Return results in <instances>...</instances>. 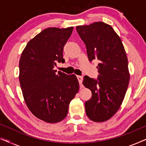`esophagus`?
I'll return each instance as SVG.
<instances>
[{"label":"esophagus","mask_w":146,"mask_h":146,"mask_svg":"<svg viewBox=\"0 0 146 146\" xmlns=\"http://www.w3.org/2000/svg\"><path fill=\"white\" fill-rule=\"evenodd\" d=\"M77 78L80 84H82V81H83V77L82 76H77Z\"/></svg>","instance_id":"obj_1"}]
</instances>
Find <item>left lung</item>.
Returning a JSON list of instances; mask_svg holds the SVG:
<instances>
[{
    "label": "left lung",
    "mask_w": 146,
    "mask_h": 146,
    "mask_svg": "<svg viewBox=\"0 0 146 146\" xmlns=\"http://www.w3.org/2000/svg\"><path fill=\"white\" fill-rule=\"evenodd\" d=\"M76 31L84 42L90 62L99 61L97 79L84 77L83 84L92 91L85 102L86 113L91 120L106 121L116 113L128 86V62L120 38L110 25L98 22L78 26Z\"/></svg>",
    "instance_id": "obj_1"
}]
</instances>
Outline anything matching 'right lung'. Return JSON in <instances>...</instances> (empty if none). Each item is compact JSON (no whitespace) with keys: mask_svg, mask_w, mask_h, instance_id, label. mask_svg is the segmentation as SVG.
Segmentation results:
<instances>
[{"mask_svg":"<svg viewBox=\"0 0 146 146\" xmlns=\"http://www.w3.org/2000/svg\"><path fill=\"white\" fill-rule=\"evenodd\" d=\"M73 27L48 28L31 40L19 62V81L24 99L36 117L48 123L66 117L68 106L79 90L74 74L54 70L63 62L64 46Z\"/></svg>","mask_w":146,"mask_h":146,"instance_id":"add662e5","label":"right lung"}]
</instances>
